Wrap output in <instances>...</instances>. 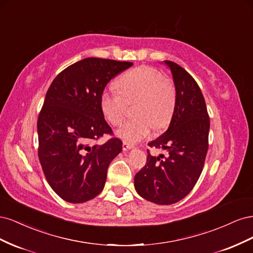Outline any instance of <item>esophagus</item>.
<instances>
[{"mask_svg": "<svg viewBox=\"0 0 253 253\" xmlns=\"http://www.w3.org/2000/svg\"><path fill=\"white\" fill-rule=\"evenodd\" d=\"M134 148V145L133 144H129V143H127V142H124L122 143V150L124 151H127V150H131V149H133Z\"/></svg>", "mask_w": 253, "mask_h": 253, "instance_id": "obj_1", "label": "esophagus"}]
</instances>
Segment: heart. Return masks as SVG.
Instances as JSON below:
<instances>
[{
	"label": "heart",
	"mask_w": 253,
	"mask_h": 253,
	"mask_svg": "<svg viewBox=\"0 0 253 253\" xmlns=\"http://www.w3.org/2000/svg\"><path fill=\"white\" fill-rule=\"evenodd\" d=\"M119 91L108 89L100 96L101 111L110 124L118 126L125 120L127 104L136 102L134 119L117 132L127 142L144 139L151 129H163L170 124L176 104L174 84L165 79L162 72L152 66H138L125 73L116 82Z\"/></svg>",
	"instance_id": "b5f03b06"
}]
</instances>
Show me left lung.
<instances>
[{
  "label": "left lung",
  "instance_id": "obj_1",
  "mask_svg": "<svg viewBox=\"0 0 253 253\" xmlns=\"http://www.w3.org/2000/svg\"><path fill=\"white\" fill-rule=\"evenodd\" d=\"M171 70L176 89V104L169 128L149 142L169 156H152L135 175V189L141 197L157 205H172L186 197L202 174L208 151L210 119L205 98L196 81L172 61H165Z\"/></svg>",
  "mask_w": 253,
  "mask_h": 253
}]
</instances>
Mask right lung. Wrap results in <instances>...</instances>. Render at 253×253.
Returning <instances> with one entry per match:
<instances>
[{
	"label": "right lung",
	"mask_w": 253,
	"mask_h": 253,
	"mask_svg": "<svg viewBox=\"0 0 253 253\" xmlns=\"http://www.w3.org/2000/svg\"><path fill=\"white\" fill-rule=\"evenodd\" d=\"M132 62L85 58L66 67L53 79L38 117L40 164L51 189L62 200L80 204L96 197L105 185L112 160L122 141L104 119L100 96L106 84Z\"/></svg>",
	"instance_id": "add662e5"
}]
</instances>
